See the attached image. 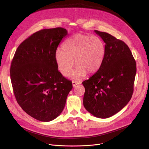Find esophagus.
Returning a JSON list of instances; mask_svg holds the SVG:
<instances>
[{
  "instance_id": "obj_1",
  "label": "esophagus",
  "mask_w": 149,
  "mask_h": 149,
  "mask_svg": "<svg viewBox=\"0 0 149 149\" xmlns=\"http://www.w3.org/2000/svg\"><path fill=\"white\" fill-rule=\"evenodd\" d=\"M81 81H72V86H73V87H74V86H75L77 84H81Z\"/></svg>"
}]
</instances>
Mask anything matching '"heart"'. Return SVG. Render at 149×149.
Wrapping results in <instances>:
<instances>
[{
    "label": "heart",
    "mask_w": 149,
    "mask_h": 149,
    "mask_svg": "<svg viewBox=\"0 0 149 149\" xmlns=\"http://www.w3.org/2000/svg\"><path fill=\"white\" fill-rule=\"evenodd\" d=\"M106 47L101 39L97 36L77 33L63 43L61 49L55 54V60L60 72L68 76L77 65L72 74L73 79H80L88 72L96 73L103 65Z\"/></svg>",
    "instance_id": "b5f03b06"
}]
</instances>
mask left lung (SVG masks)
I'll use <instances>...</instances> for the list:
<instances>
[{"instance_id":"obj_1","label":"left lung","mask_w":149,"mask_h":149,"mask_svg":"<svg viewBox=\"0 0 149 149\" xmlns=\"http://www.w3.org/2000/svg\"><path fill=\"white\" fill-rule=\"evenodd\" d=\"M105 43L106 54L98 71L82 83L83 105L98 118L120 112L130 100L136 72V61L128 46L107 33L95 30Z\"/></svg>"}]
</instances>
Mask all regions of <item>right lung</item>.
<instances>
[{
    "label": "right lung",
    "mask_w": 149,
    "mask_h": 149,
    "mask_svg": "<svg viewBox=\"0 0 149 149\" xmlns=\"http://www.w3.org/2000/svg\"><path fill=\"white\" fill-rule=\"evenodd\" d=\"M68 35L63 28L42 29L17 48L10 68L14 96L27 114L51 121L61 113L72 81L58 71L55 60L59 43Z\"/></svg>",
    "instance_id": "right-lung-1"
}]
</instances>
